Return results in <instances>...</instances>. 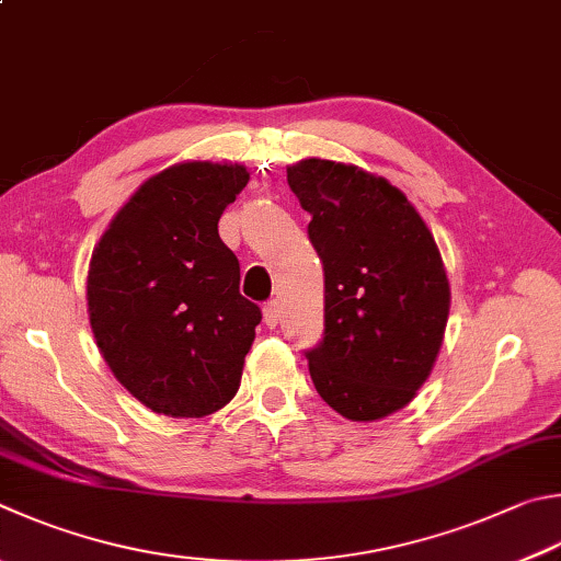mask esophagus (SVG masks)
<instances>
[{
    "instance_id": "1",
    "label": "esophagus",
    "mask_w": 561,
    "mask_h": 561,
    "mask_svg": "<svg viewBox=\"0 0 561 561\" xmlns=\"http://www.w3.org/2000/svg\"><path fill=\"white\" fill-rule=\"evenodd\" d=\"M262 316H264V323H267L270 329H274V325L279 323V304L274 301V299H270L267 304H264Z\"/></svg>"
}]
</instances>
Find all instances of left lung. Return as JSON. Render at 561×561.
Segmentation results:
<instances>
[{
  "mask_svg": "<svg viewBox=\"0 0 561 561\" xmlns=\"http://www.w3.org/2000/svg\"><path fill=\"white\" fill-rule=\"evenodd\" d=\"M287 181L323 262V339L304 351L313 387L345 420H382L412 402L442 348L439 248L404 193L358 167L304 159Z\"/></svg>",
  "mask_w": 561,
  "mask_h": 561,
  "instance_id": "left-lung-1",
  "label": "left lung"
}]
</instances>
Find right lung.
I'll return each mask as SVG.
<instances>
[{"label": "right lung", "instance_id": "1", "mask_svg": "<svg viewBox=\"0 0 561 561\" xmlns=\"http://www.w3.org/2000/svg\"><path fill=\"white\" fill-rule=\"evenodd\" d=\"M250 174L186 161L139 186L90 260L88 311L115 378L167 416H206L236 397L262 311L218 220Z\"/></svg>", "mask_w": 561, "mask_h": 561}]
</instances>
